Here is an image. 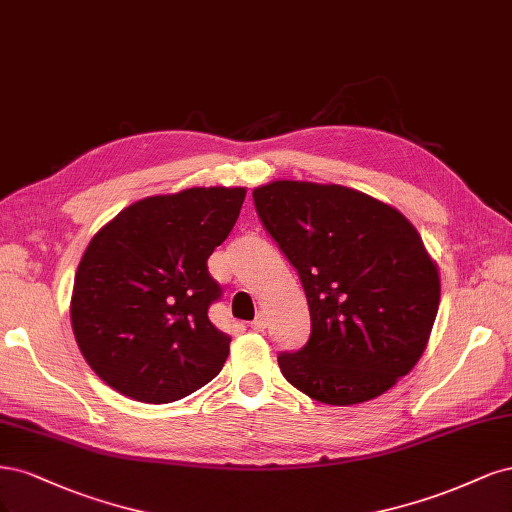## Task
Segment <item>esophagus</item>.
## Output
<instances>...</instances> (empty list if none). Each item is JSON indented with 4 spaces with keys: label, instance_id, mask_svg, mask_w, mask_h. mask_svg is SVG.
Here are the masks:
<instances>
[{
    "label": "esophagus",
    "instance_id": "34e87169",
    "mask_svg": "<svg viewBox=\"0 0 512 512\" xmlns=\"http://www.w3.org/2000/svg\"><path fill=\"white\" fill-rule=\"evenodd\" d=\"M266 325H268V319H266V315H263V312H259V315L251 321V329H255V332H263Z\"/></svg>",
    "mask_w": 512,
    "mask_h": 512
}]
</instances>
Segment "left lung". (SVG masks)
Wrapping results in <instances>:
<instances>
[{
    "label": "left lung",
    "mask_w": 512,
    "mask_h": 512,
    "mask_svg": "<svg viewBox=\"0 0 512 512\" xmlns=\"http://www.w3.org/2000/svg\"><path fill=\"white\" fill-rule=\"evenodd\" d=\"M253 202L310 310V338L278 355L280 372L323 404L378 398L415 368L436 321L440 276L419 232L400 210L340 185L274 180Z\"/></svg>",
    "instance_id": "left-lung-1"
}]
</instances>
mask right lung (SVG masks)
I'll return each instance as SVG.
<instances>
[{"mask_svg":"<svg viewBox=\"0 0 512 512\" xmlns=\"http://www.w3.org/2000/svg\"><path fill=\"white\" fill-rule=\"evenodd\" d=\"M244 195L193 187L146 197L91 238L70 317L82 357L106 385L168 404L221 372L232 338L208 319L221 298L208 257L232 232Z\"/></svg>","mask_w":512,"mask_h":512,"instance_id":"obj_1","label":"right lung"}]
</instances>
